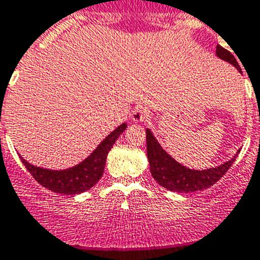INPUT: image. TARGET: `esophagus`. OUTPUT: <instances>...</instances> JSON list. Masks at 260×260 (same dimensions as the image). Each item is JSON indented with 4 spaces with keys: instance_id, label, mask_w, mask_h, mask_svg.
<instances>
[{
    "instance_id": "34e87169",
    "label": "esophagus",
    "mask_w": 260,
    "mask_h": 260,
    "mask_svg": "<svg viewBox=\"0 0 260 260\" xmlns=\"http://www.w3.org/2000/svg\"><path fill=\"white\" fill-rule=\"evenodd\" d=\"M148 116H149L148 110L147 108L142 107V106H139V107L135 108L132 113V118L135 121V122H143V121L147 120Z\"/></svg>"
}]
</instances>
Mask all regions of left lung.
Masks as SVG:
<instances>
[{
    "label": "left lung",
    "instance_id": "obj_1",
    "mask_svg": "<svg viewBox=\"0 0 260 260\" xmlns=\"http://www.w3.org/2000/svg\"><path fill=\"white\" fill-rule=\"evenodd\" d=\"M216 54L217 57L234 65L241 73V68H240L239 62L231 52L224 49L223 47L217 46ZM145 134H147V155L150 166V174L160 186L166 187L170 191L194 192L211 187L226 174L227 170L231 167L232 163L236 159L237 153L240 152V150H237L234 158H231L218 167H212V169L202 170V171L190 170L177 160H175L160 147V144L157 142L149 128L145 130Z\"/></svg>",
    "mask_w": 260,
    "mask_h": 260
}]
</instances>
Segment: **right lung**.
<instances>
[{
	"mask_svg": "<svg viewBox=\"0 0 260 260\" xmlns=\"http://www.w3.org/2000/svg\"><path fill=\"white\" fill-rule=\"evenodd\" d=\"M126 127H127L126 123H121L108 137H106V139L102 140V143L93 150L88 158L70 169L60 170V171L42 169L26 162L23 157H20V159L31 176L46 189L58 194H80L93 187L100 181L105 171L108 152Z\"/></svg>",
	"mask_w": 260,
	"mask_h": 260,
	"instance_id": "1",
	"label": "right lung"
}]
</instances>
